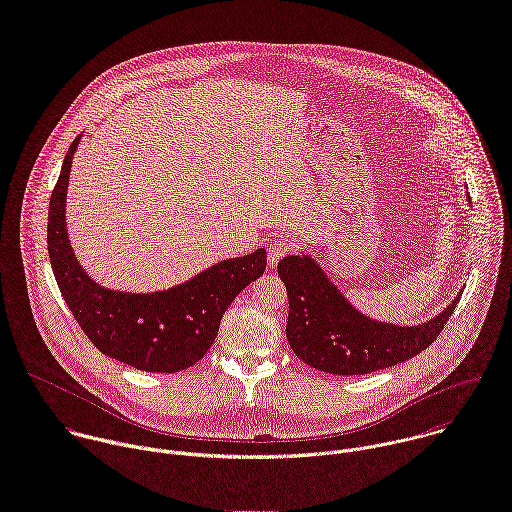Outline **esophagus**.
Returning <instances> with one entry per match:
<instances>
[{
    "label": "esophagus",
    "instance_id": "obj_1",
    "mask_svg": "<svg viewBox=\"0 0 512 512\" xmlns=\"http://www.w3.org/2000/svg\"><path fill=\"white\" fill-rule=\"evenodd\" d=\"M293 249V243L289 239H275L271 245H269V253H267V259H269V265H277V261L287 255L289 251Z\"/></svg>",
    "mask_w": 512,
    "mask_h": 512
}]
</instances>
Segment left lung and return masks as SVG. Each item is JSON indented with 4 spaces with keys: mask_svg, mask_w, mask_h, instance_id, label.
Segmentation results:
<instances>
[{
    "mask_svg": "<svg viewBox=\"0 0 512 512\" xmlns=\"http://www.w3.org/2000/svg\"><path fill=\"white\" fill-rule=\"evenodd\" d=\"M287 287V342L307 366L360 376L402 364L424 352L444 329L460 295L420 325H394L358 311L309 255H289L277 265Z\"/></svg>",
    "mask_w": 512,
    "mask_h": 512,
    "instance_id": "obj_1",
    "label": "left lung"
}]
</instances>
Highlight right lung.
<instances>
[{
    "mask_svg": "<svg viewBox=\"0 0 512 512\" xmlns=\"http://www.w3.org/2000/svg\"><path fill=\"white\" fill-rule=\"evenodd\" d=\"M80 136L70 144L48 211V253L58 287L90 342L142 372L175 374L213 346L223 313L267 265L265 249L221 261L189 281L154 293L98 285L78 263L66 229V193Z\"/></svg>",
    "mask_w": 512,
    "mask_h": 512,
    "instance_id": "obj_1",
    "label": "right lung"
}]
</instances>
